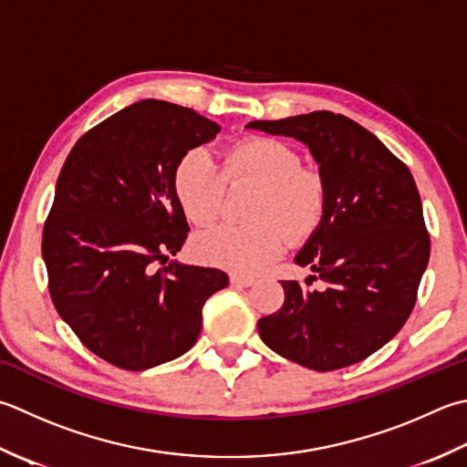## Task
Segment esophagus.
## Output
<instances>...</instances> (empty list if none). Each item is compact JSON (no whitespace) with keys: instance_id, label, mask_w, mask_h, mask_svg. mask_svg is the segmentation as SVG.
<instances>
[{"instance_id":"esophagus-1","label":"esophagus","mask_w":467,"mask_h":467,"mask_svg":"<svg viewBox=\"0 0 467 467\" xmlns=\"http://www.w3.org/2000/svg\"><path fill=\"white\" fill-rule=\"evenodd\" d=\"M231 283H233V285L249 287V285H253V283H254V277L241 275V273H231Z\"/></svg>"}]
</instances>
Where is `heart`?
I'll return each mask as SVG.
<instances>
[{
	"instance_id": "obj_1",
	"label": "heart",
	"mask_w": 467,
	"mask_h": 467,
	"mask_svg": "<svg viewBox=\"0 0 467 467\" xmlns=\"http://www.w3.org/2000/svg\"><path fill=\"white\" fill-rule=\"evenodd\" d=\"M226 180L261 186L249 224H221L196 239L198 257L234 271H254L283 253L291 239H304L322 223L326 182L304 168L299 151L271 137L234 143L224 153V171L204 150H192L173 173V190L190 223L206 226L223 213Z\"/></svg>"
}]
</instances>
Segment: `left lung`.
Listing matches in <instances>:
<instances>
[{"instance_id": "left-lung-1", "label": "left lung", "mask_w": 467, "mask_h": 467, "mask_svg": "<svg viewBox=\"0 0 467 467\" xmlns=\"http://www.w3.org/2000/svg\"><path fill=\"white\" fill-rule=\"evenodd\" d=\"M246 127L306 143L327 194L322 223L296 254L326 289L281 281L285 301L259 319L261 340L317 372L368 358L405 326L429 263L431 241L413 176L377 135L332 111Z\"/></svg>"}]
</instances>
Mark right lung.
<instances>
[{"label": "right lung", "mask_w": 467, "mask_h": 467, "mask_svg": "<svg viewBox=\"0 0 467 467\" xmlns=\"http://www.w3.org/2000/svg\"><path fill=\"white\" fill-rule=\"evenodd\" d=\"M221 131L192 109L145 99L88 130L60 170L42 257L58 316L123 370L190 350L206 299L228 285L213 267L168 263L188 236L173 173Z\"/></svg>", "instance_id": "1"}]
</instances>
